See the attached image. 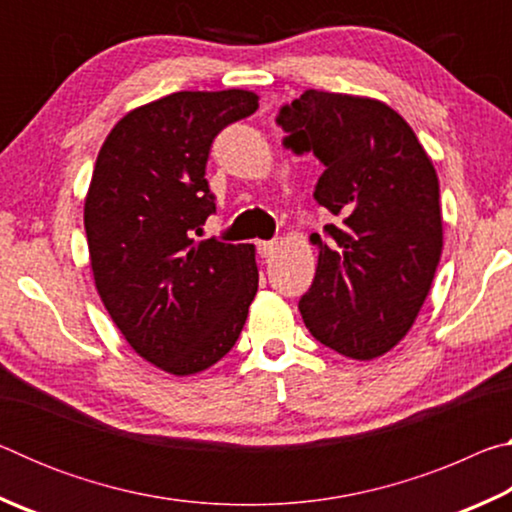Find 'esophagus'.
<instances>
[{"label":"esophagus","mask_w":512,"mask_h":512,"mask_svg":"<svg viewBox=\"0 0 512 512\" xmlns=\"http://www.w3.org/2000/svg\"><path fill=\"white\" fill-rule=\"evenodd\" d=\"M277 241H259L257 244V253L262 257H273L277 253Z\"/></svg>","instance_id":"esophagus-1"}]
</instances>
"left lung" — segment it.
<instances>
[{"mask_svg": "<svg viewBox=\"0 0 512 512\" xmlns=\"http://www.w3.org/2000/svg\"><path fill=\"white\" fill-rule=\"evenodd\" d=\"M277 124L293 153L323 162L314 198L336 216L298 309L343 357L370 361L400 343L429 296L443 253L433 162L413 128L377 99L307 90Z\"/></svg>", "mask_w": 512, "mask_h": 512, "instance_id": "left-lung-1", "label": "left lung"}]
</instances>
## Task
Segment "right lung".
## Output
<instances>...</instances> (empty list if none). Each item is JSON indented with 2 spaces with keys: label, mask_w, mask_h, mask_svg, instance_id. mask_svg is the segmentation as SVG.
<instances>
[{
  "label": "right lung",
  "mask_w": 512,
  "mask_h": 512,
  "mask_svg": "<svg viewBox=\"0 0 512 512\" xmlns=\"http://www.w3.org/2000/svg\"><path fill=\"white\" fill-rule=\"evenodd\" d=\"M257 99L173 92L121 117L94 164L83 212L94 284L128 345L176 377L232 350L257 293L253 244L196 241L216 212L210 146Z\"/></svg>",
  "instance_id": "obj_1"
}]
</instances>
